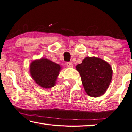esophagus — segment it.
<instances>
[{
	"label": "esophagus",
	"instance_id": "obj_1",
	"mask_svg": "<svg viewBox=\"0 0 132 132\" xmlns=\"http://www.w3.org/2000/svg\"><path fill=\"white\" fill-rule=\"evenodd\" d=\"M66 65L68 68H72L73 67V64L72 62H68L66 63Z\"/></svg>",
	"mask_w": 132,
	"mask_h": 132
}]
</instances>
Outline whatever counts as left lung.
<instances>
[{"label": "left lung", "mask_w": 132, "mask_h": 132, "mask_svg": "<svg viewBox=\"0 0 132 132\" xmlns=\"http://www.w3.org/2000/svg\"><path fill=\"white\" fill-rule=\"evenodd\" d=\"M84 89L88 95L98 97L104 94L111 83L113 71L106 61L92 57L84 58L76 66Z\"/></svg>", "instance_id": "left-lung-1"}]
</instances>
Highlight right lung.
Here are the masks:
<instances>
[{
    "instance_id": "obj_1",
    "label": "right lung",
    "mask_w": 132,
    "mask_h": 132,
    "mask_svg": "<svg viewBox=\"0 0 132 132\" xmlns=\"http://www.w3.org/2000/svg\"><path fill=\"white\" fill-rule=\"evenodd\" d=\"M60 65L47 58L34 60L30 66V72L34 81L41 87L48 89L54 86L61 70Z\"/></svg>"
}]
</instances>
